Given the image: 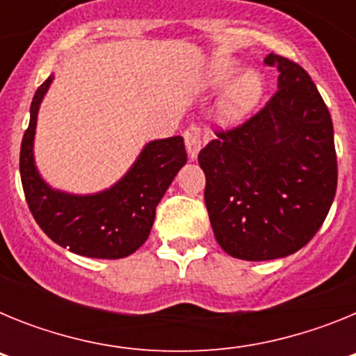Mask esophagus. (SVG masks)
Instances as JSON below:
<instances>
[{
    "label": "esophagus",
    "mask_w": 356,
    "mask_h": 356,
    "mask_svg": "<svg viewBox=\"0 0 356 356\" xmlns=\"http://www.w3.org/2000/svg\"><path fill=\"white\" fill-rule=\"evenodd\" d=\"M184 139H185V146H187L188 156L194 160L201 149V130L196 127V124H191V127L184 131Z\"/></svg>",
    "instance_id": "34e87169"
}]
</instances>
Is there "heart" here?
<instances>
[{
	"instance_id": "b5f03b06",
	"label": "heart",
	"mask_w": 356,
	"mask_h": 356,
	"mask_svg": "<svg viewBox=\"0 0 356 356\" xmlns=\"http://www.w3.org/2000/svg\"><path fill=\"white\" fill-rule=\"evenodd\" d=\"M241 69V65L228 56H221L212 62L207 71V83L210 87H221L228 83ZM262 94V80L253 71H248L229 85L225 97L217 106V115L225 122H237L257 105Z\"/></svg>"
}]
</instances>
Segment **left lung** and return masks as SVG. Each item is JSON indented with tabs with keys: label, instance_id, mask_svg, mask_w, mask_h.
<instances>
[{
	"label": "left lung",
	"instance_id": "left-lung-1",
	"mask_svg": "<svg viewBox=\"0 0 356 356\" xmlns=\"http://www.w3.org/2000/svg\"><path fill=\"white\" fill-rule=\"evenodd\" d=\"M278 90L262 110L216 130L197 155L216 241L241 260L296 253L325 222L337 191L328 106L300 64L271 53Z\"/></svg>",
	"mask_w": 356,
	"mask_h": 356
}]
</instances>
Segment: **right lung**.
Segmentation results:
<instances>
[{"mask_svg":"<svg viewBox=\"0 0 356 356\" xmlns=\"http://www.w3.org/2000/svg\"><path fill=\"white\" fill-rule=\"evenodd\" d=\"M53 76L37 89L24 131L19 171L28 209L42 232L58 246L90 259H124L146 242L155 210L187 162L184 137L153 140L114 187L92 196L53 191L33 162L37 112Z\"/></svg>","mask_w":356,"mask_h":356,"instance_id":"add662e5","label":"right lung"}]
</instances>
